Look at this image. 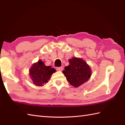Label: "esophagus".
Returning a JSON list of instances; mask_svg holds the SVG:
<instances>
[{
    "mask_svg": "<svg viewBox=\"0 0 125 125\" xmlns=\"http://www.w3.org/2000/svg\"><path fill=\"white\" fill-rule=\"evenodd\" d=\"M63 69V68L62 67H57L56 68V70L58 71H62Z\"/></svg>",
    "mask_w": 125,
    "mask_h": 125,
    "instance_id": "esophagus-1",
    "label": "esophagus"
}]
</instances>
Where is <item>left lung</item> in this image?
<instances>
[{
	"label": "left lung",
	"instance_id": "1",
	"mask_svg": "<svg viewBox=\"0 0 125 125\" xmlns=\"http://www.w3.org/2000/svg\"><path fill=\"white\" fill-rule=\"evenodd\" d=\"M67 81L77 87L88 81L91 77V68L81 58L74 57L69 60V65L62 71Z\"/></svg>",
	"mask_w": 125,
	"mask_h": 125
}]
</instances>
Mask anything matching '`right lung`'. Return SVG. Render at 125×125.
<instances>
[{
    "mask_svg": "<svg viewBox=\"0 0 125 125\" xmlns=\"http://www.w3.org/2000/svg\"><path fill=\"white\" fill-rule=\"evenodd\" d=\"M56 70L50 66L44 65L42 61L34 63L30 70V75L33 83L38 86H43L50 79L52 74Z\"/></svg>",
    "mask_w": 125,
    "mask_h": 125,
    "instance_id": "add662e5",
    "label": "right lung"
}]
</instances>
